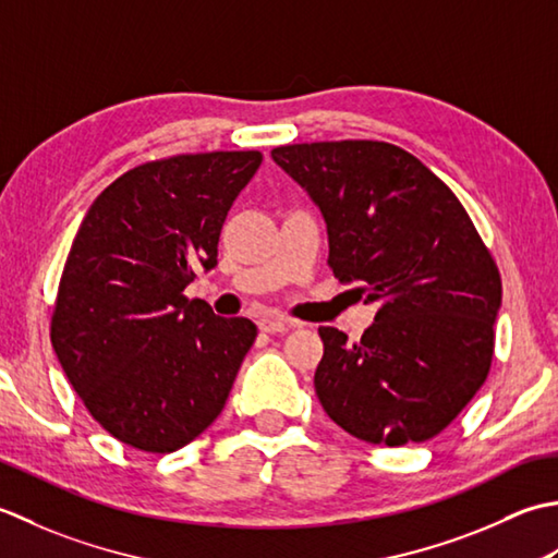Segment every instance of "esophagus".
Returning a JSON list of instances; mask_svg holds the SVG:
<instances>
[{"label": "esophagus", "instance_id": "1", "mask_svg": "<svg viewBox=\"0 0 558 558\" xmlns=\"http://www.w3.org/2000/svg\"><path fill=\"white\" fill-rule=\"evenodd\" d=\"M299 323L295 320H287V317H263V320L257 323V327L263 329L267 335H275V332H287V329L295 327Z\"/></svg>", "mask_w": 558, "mask_h": 558}]
</instances>
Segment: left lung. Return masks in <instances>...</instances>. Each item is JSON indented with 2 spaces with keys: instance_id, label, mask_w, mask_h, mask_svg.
<instances>
[{
  "instance_id": "obj_1",
  "label": "left lung",
  "mask_w": 558,
  "mask_h": 558,
  "mask_svg": "<svg viewBox=\"0 0 558 558\" xmlns=\"http://www.w3.org/2000/svg\"><path fill=\"white\" fill-rule=\"evenodd\" d=\"M271 158L320 207L335 277L378 305L359 342L317 329V400L361 440L400 448L438 436L492 368L501 308L492 250L454 192L400 146L287 144Z\"/></svg>"
}]
</instances>
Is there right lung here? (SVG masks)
Returning <instances> with one entry per match:
<instances>
[{
  "label": "right lung",
  "mask_w": 558,
  "mask_h": 558,
  "mask_svg": "<svg viewBox=\"0 0 558 558\" xmlns=\"http://www.w3.org/2000/svg\"><path fill=\"white\" fill-rule=\"evenodd\" d=\"M259 151L178 154L122 173L90 204L57 287L50 342L112 438L173 452L209 428L257 337L185 287L211 269Z\"/></svg>",
  "instance_id": "obj_1"
}]
</instances>
